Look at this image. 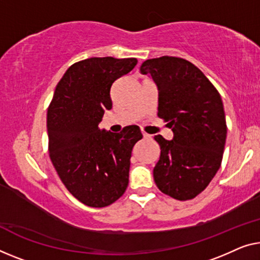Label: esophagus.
I'll return each mask as SVG.
<instances>
[{
  "label": "esophagus",
  "mask_w": 260,
  "mask_h": 260,
  "mask_svg": "<svg viewBox=\"0 0 260 260\" xmlns=\"http://www.w3.org/2000/svg\"><path fill=\"white\" fill-rule=\"evenodd\" d=\"M142 135H143V138H145V139H149L150 138V135L145 133V132H142Z\"/></svg>",
  "instance_id": "34e87169"
}]
</instances>
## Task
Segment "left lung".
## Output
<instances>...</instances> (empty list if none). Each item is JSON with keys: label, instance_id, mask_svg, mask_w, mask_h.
<instances>
[{"label": "left lung", "instance_id": "left-lung-1", "mask_svg": "<svg viewBox=\"0 0 260 260\" xmlns=\"http://www.w3.org/2000/svg\"><path fill=\"white\" fill-rule=\"evenodd\" d=\"M158 90L157 117L168 121L174 137L160 145L154 181L173 199L187 201L202 192L222 164L226 121L218 91L204 73L183 58L164 56L143 61Z\"/></svg>", "mask_w": 260, "mask_h": 260}]
</instances>
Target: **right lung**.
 Wrapping results in <instances>:
<instances>
[{
    "label": "right lung",
    "mask_w": 260,
    "mask_h": 260,
    "mask_svg": "<svg viewBox=\"0 0 260 260\" xmlns=\"http://www.w3.org/2000/svg\"><path fill=\"white\" fill-rule=\"evenodd\" d=\"M137 64V58L113 57L75 63L49 106L50 158L68 190L88 207H107L128 185L132 149L142 139L140 128L133 125L112 133L98 125L112 108V84Z\"/></svg>",
    "instance_id": "add662e5"
}]
</instances>
